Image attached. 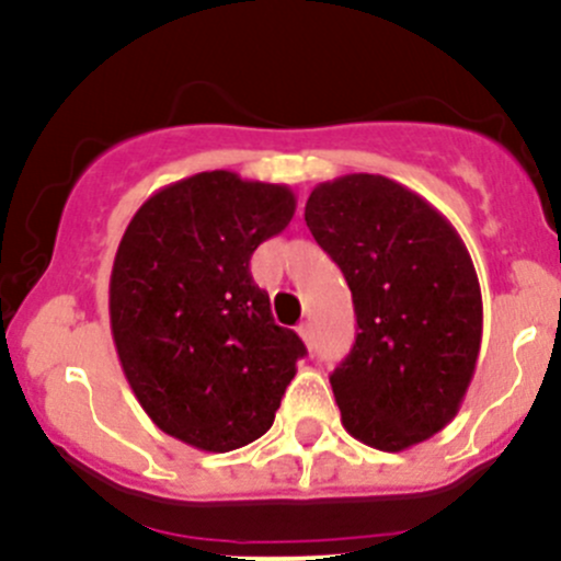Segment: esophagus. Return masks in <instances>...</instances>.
<instances>
[{
	"label": "esophagus",
	"mask_w": 561,
	"mask_h": 561,
	"mask_svg": "<svg viewBox=\"0 0 561 561\" xmlns=\"http://www.w3.org/2000/svg\"><path fill=\"white\" fill-rule=\"evenodd\" d=\"M296 334L301 336L304 345H312V325H309V323H301V325H298V329H296Z\"/></svg>",
	"instance_id": "1"
}]
</instances>
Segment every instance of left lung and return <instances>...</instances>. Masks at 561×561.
<instances>
[{"mask_svg":"<svg viewBox=\"0 0 561 561\" xmlns=\"http://www.w3.org/2000/svg\"><path fill=\"white\" fill-rule=\"evenodd\" d=\"M309 232L340 265L358 334L331 373L342 425L362 444L402 453L460 411L482 342L474 263L447 216L383 175L312 188Z\"/></svg>","mask_w":561,"mask_h":561,"instance_id":"8db88e82","label":"left lung"}]
</instances>
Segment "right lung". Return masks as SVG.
<instances>
[{
  "label": "right lung",
  "mask_w": 561,
  "mask_h": 561,
  "mask_svg": "<svg viewBox=\"0 0 561 561\" xmlns=\"http://www.w3.org/2000/svg\"><path fill=\"white\" fill-rule=\"evenodd\" d=\"M293 214L282 183L214 170L159 188L125 227L108 320L119 367L167 436L230 453L274 425L307 347L274 323L249 260Z\"/></svg>",
  "instance_id": "1"
}]
</instances>
